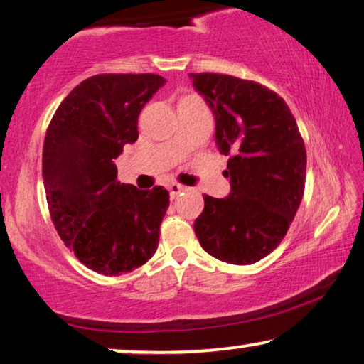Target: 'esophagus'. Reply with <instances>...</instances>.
<instances>
[{"label": "esophagus", "mask_w": 364, "mask_h": 364, "mask_svg": "<svg viewBox=\"0 0 364 364\" xmlns=\"http://www.w3.org/2000/svg\"><path fill=\"white\" fill-rule=\"evenodd\" d=\"M183 191H186V187L181 186V183H171V186H168V192H171L172 198H176L178 193L183 192Z\"/></svg>", "instance_id": "obj_1"}]
</instances>
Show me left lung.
<instances>
[{"instance_id":"left-lung-1","label":"left lung","mask_w":364,"mask_h":364,"mask_svg":"<svg viewBox=\"0 0 364 364\" xmlns=\"http://www.w3.org/2000/svg\"><path fill=\"white\" fill-rule=\"evenodd\" d=\"M215 116V142L230 156L225 198L203 197L193 222L203 250L250 265L280 245L305 192L306 151L287 102L262 84L227 74L191 73Z\"/></svg>"}]
</instances>
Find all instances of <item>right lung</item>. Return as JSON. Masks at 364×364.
Instances as JSON below:
<instances>
[{"label": "right lung", "instance_id": "obj_1", "mask_svg": "<svg viewBox=\"0 0 364 364\" xmlns=\"http://www.w3.org/2000/svg\"><path fill=\"white\" fill-rule=\"evenodd\" d=\"M166 84L157 74H97L59 104L43 146L51 220L77 260L114 277L151 260L168 192L117 181L116 159L139 137L142 107Z\"/></svg>", "mask_w": 364, "mask_h": 364}]
</instances>
